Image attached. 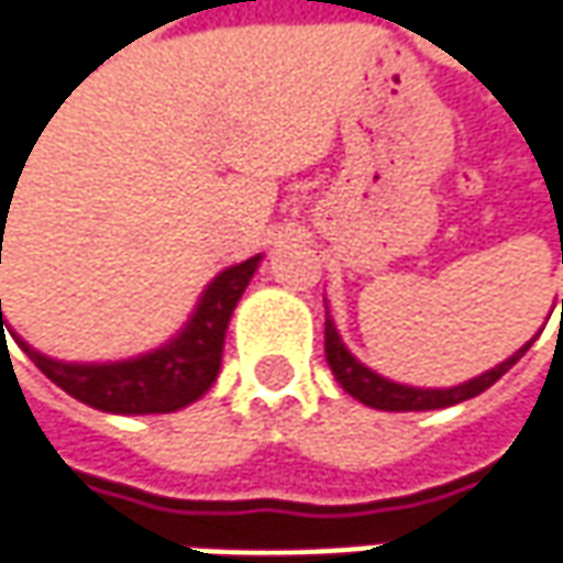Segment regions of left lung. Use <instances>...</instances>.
I'll return each instance as SVG.
<instances>
[{
    "label": "left lung",
    "mask_w": 563,
    "mask_h": 563,
    "mask_svg": "<svg viewBox=\"0 0 563 563\" xmlns=\"http://www.w3.org/2000/svg\"><path fill=\"white\" fill-rule=\"evenodd\" d=\"M530 345H533V340L527 342L523 349H517L511 358L501 361L498 367H493V371H486V374H479L474 379H467L461 386H452V389H417V386L393 383V379L374 374L371 367H364L342 345L340 333H336L330 314H327V323H323V352H327V364H330L333 377L340 379V386L349 396L358 398L364 405H371V408H379V411H433V408H449V405H457V401H467V398L486 393L495 379L505 377L514 364L527 355Z\"/></svg>",
    "instance_id": "left-lung-1"
}]
</instances>
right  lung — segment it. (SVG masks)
Returning <instances> with one entry per match:
<instances>
[{
    "instance_id": "obj_1",
    "label": "right lung",
    "mask_w": 563,
    "mask_h": 563,
    "mask_svg": "<svg viewBox=\"0 0 563 563\" xmlns=\"http://www.w3.org/2000/svg\"><path fill=\"white\" fill-rule=\"evenodd\" d=\"M258 262L262 255L221 271L202 292V301L184 330L167 345L140 358L111 361V364H68V361L40 355L21 336H18V345L55 386H62L68 396L89 408H99L108 415L177 411V408L192 405L196 398H202L218 379L227 323ZM2 327H5V318H2L0 301V333Z\"/></svg>"
}]
</instances>
